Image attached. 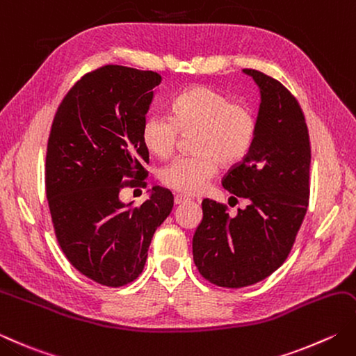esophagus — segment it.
Returning a JSON list of instances; mask_svg holds the SVG:
<instances>
[{
	"instance_id": "esophagus-1",
	"label": "esophagus",
	"mask_w": 356,
	"mask_h": 356,
	"mask_svg": "<svg viewBox=\"0 0 356 356\" xmlns=\"http://www.w3.org/2000/svg\"><path fill=\"white\" fill-rule=\"evenodd\" d=\"M188 200H191V199L188 196H184V194H176V196H174V204L176 205L185 204V202H188Z\"/></svg>"
}]
</instances>
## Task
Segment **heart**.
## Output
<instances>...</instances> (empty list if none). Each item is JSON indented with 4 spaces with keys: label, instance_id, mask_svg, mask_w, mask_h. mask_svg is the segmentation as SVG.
I'll return each mask as SVG.
<instances>
[{
    "label": "heart",
    "instance_id": "obj_1",
    "mask_svg": "<svg viewBox=\"0 0 356 356\" xmlns=\"http://www.w3.org/2000/svg\"><path fill=\"white\" fill-rule=\"evenodd\" d=\"M196 154L172 160L160 171V182L174 191L199 194L218 174L219 162L234 165L247 156L256 136V117L242 103L208 86H191L171 104V117L151 114L142 127V142L149 154L166 159L179 134L193 132Z\"/></svg>",
    "mask_w": 356,
    "mask_h": 356
}]
</instances>
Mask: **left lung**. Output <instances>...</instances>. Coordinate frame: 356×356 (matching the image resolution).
<instances>
[{
	"mask_svg": "<svg viewBox=\"0 0 356 356\" xmlns=\"http://www.w3.org/2000/svg\"><path fill=\"white\" fill-rule=\"evenodd\" d=\"M243 72L261 92L256 136L222 185L248 205L229 216L225 205L204 199V218L193 236L199 273L227 289L253 285L282 266L310 194V140L301 106L277 80L254 69Z\"/></svg>",
	"mask_w": 356,
	"mask_h": 356,
	"instance_id": "8db88e82",
	"label": "left lung"
}]
</instances>
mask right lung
<instances>
[{"label": "right lung", "mask_w": 356, "mask_h": 356, "mask_svg": "<svg viewBox=\"0 0 356 356\" xmlns=\"http://www.w3.org/2000/svg\"><path fill=\"white\" fill-rule=\"evenodd\" d=\"M160 81L152 71L95 69L63 99L49 136L46 196L55 236L81 275L108 287L137 280L174 205L162 186L140 207L120 200L122 188L146 177L142 127Z\"/></svg>", "instance_id": "1"}]
</instances>
